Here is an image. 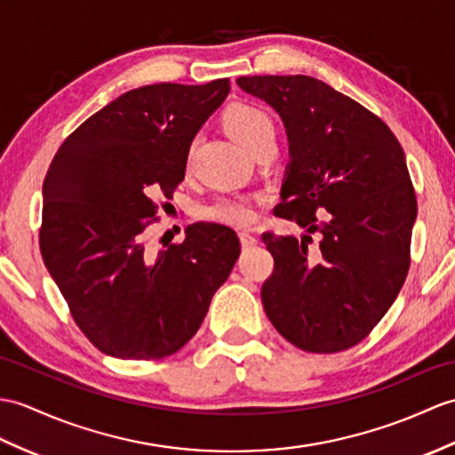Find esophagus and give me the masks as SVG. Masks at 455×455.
<instances>
[{"label":"esophagus","instance_id":"34e87169","mask_svg":"<svg viewBox=\"0 0 455 455\" xmlns=\"http://www.w3.org/2000/svg\"><path fill=\"white\" fill-rule=\"evenodd\" d=\"M240 244H242V248H253L258 244V236L256 235H250L248 230H242L240 232Z\"/></svg>","mask_w":455,"mask_h":455}]
</instances>
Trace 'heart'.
Segmentation results:
<instances>
[{"mask_svg":"<svg viewBox=\"0 0 455 455\" xmlns=\"http://www.w3.org/2000/svg\"><path fill=\"white\" fill-rule=\"evenodd\" d=\"M225 128L251 155L263 147L275 145L277 128L271 116L253 104H235L225 112ZM204 217L232 227L250 225L256 211L246 197H227L219 199L213 205L204 209Z\"/></svg>","mask_w":455,"mask_h":455,"instance_id":"b5f03b06","label":"heart"}]
</instances>
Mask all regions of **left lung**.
Returning a JSON list of instances; mask_svg holds the SVG:
<instances>
[{
	"label": "left lung",
	"instance_id": "obj_1",
	"mask_svg": "<svg viewBox=\"0 0 455 455\" xmlns=\"http://www.w3.org/2000/svg\"><path fill=\"white\" fill-rule=\"evenodd\" d=\"M236 83L283 120L289 164L275 215L304 228L302 238L263 235L275 261L263 310L302 351H345L384 318L407 277L417 199L405 153L378 116L323 81Z\"/></svg>",
	"mask_w": 455,
	"mask_h": 455
}]
</instances>
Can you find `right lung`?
Masks as SVG:
<instances>
[{"label":"right lung","instance_id":"add662e5","mask_svg":"<svg viewBox=\"0 0 455 455\" xmlns=\"http://www.w3.org/2000/svg\"><path fill=\"white\" fill-rule=\"evenodd\" d=\"M230 91L158 83L124 92L61 143L42 186L40 251L89 341L124 361L180 351L240 256L230 227L196 223L151 251L156 196L186 174L194 137Z\"/></svg>","mask_w":455,"mask_h":455}]
</instances>
